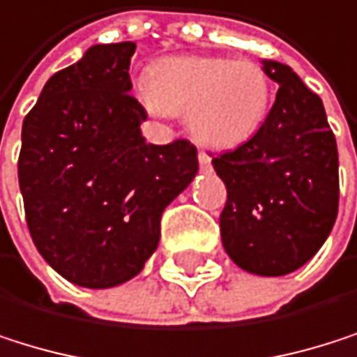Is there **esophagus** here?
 I'll list each match as a JSON object with an SVG mask.
<instances>
[{
  "mask_svg": "<svg viewBox=\"0 0 357 357\" xmlns=\"http://www.w3.org/2000/svg\"><path fill=\"white\" fill-rule=\"evenodd\" d=\"M199 165H201L203 171H209L211 169V158L205 152H199Z\"/></svg>",
  "mask_w": 357,
  "mask_h": 357,
  "instance_id": "34e87169",
  "label": "esophagus"
}]
</instances>
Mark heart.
I'll list each match as a JSON object with an SVG mask.
<instances>
[{"label":"heart","instance_id":"obj_1","mask_svg":"<svg viewBox=\"0 0 357 357\" xmlns=\"http://www.w3.org/2000/svg\"><path fill=\"white\" fill-rule=\"evenodd\" d=\"M137 99L154 116L186 114L190 133L205 148L231 150L260 131L273 86L264 67L250 59L169 56L137 82Z\"/></svg>","mask_w":357,"mask_h":357}]
</instances>
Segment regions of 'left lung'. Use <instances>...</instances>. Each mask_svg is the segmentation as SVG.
Here are the masks:
<instances>
[{
    "label": "left lung",
    "instance_id": "1",
    "mask_svg": "<svg viewBox=\"0 0 357 357\" xmlns=\"http://www.w3.org/2000/svg\"><path fill=\"white\" fill-rule=\"evenodd\" d=\"M279 84L260 131L213 158L226 186L222 245L248 273L279 277L309 262L339 211V152L321 99L292 67L262 61Z\"/></svg>",
    "mask_w": 357,
    "mask_h": 357
}]
</instances>
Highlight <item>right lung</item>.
<instances>
[{
    "instance_id": "obj_1",
    "label": "right lung",
    "mask_w": 357,
    "mask_h": 357,
    "mask_svg": "<svg viewBox=\"0 0 357 357\" xmlns=\"http://www.w3.org/2000/svg\"><path fill=\"white\" fill-rule=\"evenodd\" d=\"M133 42L97 44L44 84L22 122L18 184L31 239L67 282L114 288L160 239V215L199 171L186 139L146 144Z\"/></svg>"
}]
</instances>
